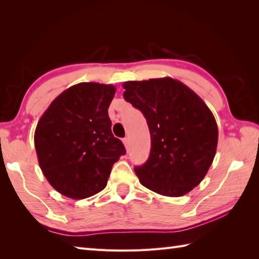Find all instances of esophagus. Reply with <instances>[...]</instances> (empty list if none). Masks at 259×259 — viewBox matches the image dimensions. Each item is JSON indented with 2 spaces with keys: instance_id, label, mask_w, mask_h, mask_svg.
<instances>
[{
  "instance_id": "esophagus-1",
  "label": "esophagus",
  "mask_w": 259,
  "mask_h": 259,
  "mask_svg": "<svg viewBox=\"0 0 259 259\" xmlns=\"http://www.w3.org/2000/svg\"><path fill=\"white\" fill-rule=\"evenodd\" d=\"M123 144L126 148V151H128V149H130V139H128V137H125V139H123Z\"/></svg>"
}]
</instances>
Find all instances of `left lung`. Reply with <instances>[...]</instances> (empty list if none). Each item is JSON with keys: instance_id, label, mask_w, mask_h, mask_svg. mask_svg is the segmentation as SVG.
<instances>
[{"instance_id": "1", "label": "left lung", "mask_w": 259, "mask_h": 259, "mask_svg": "<svg viewBox=\"0 0 259 259\" xmlns=\"http://www.w3.org/2000/svg\"><path fill=\"white\" fill-rule=\"evenodd\" d=\"M124 99L143 113L149 128V157L135 174L143 186L183 196L204 180L216 154L218 128L204 101L170 77L123 84Z\"/></svg>"}]
</instances>
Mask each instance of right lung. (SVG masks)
I'll list each match as a JSON object with an SVG mask.
<instances>
[{"instance_id": "1", "label": "right lung", "mask_w": 259, "mask_h": 259, "mask_svg": "<svg viewBox=\"0 0 259 259\" xmlns=\"http://www.w3.org/2000/svg\"><path fill=\"white\" fill-rule=\"evenodd\" d=\"M115 92L111 84L73 85L38 120L34 144L39 167L66 197L83 199L103 191L114 163L126 153L108 117Z\"/></svg>"}]
</instances>
